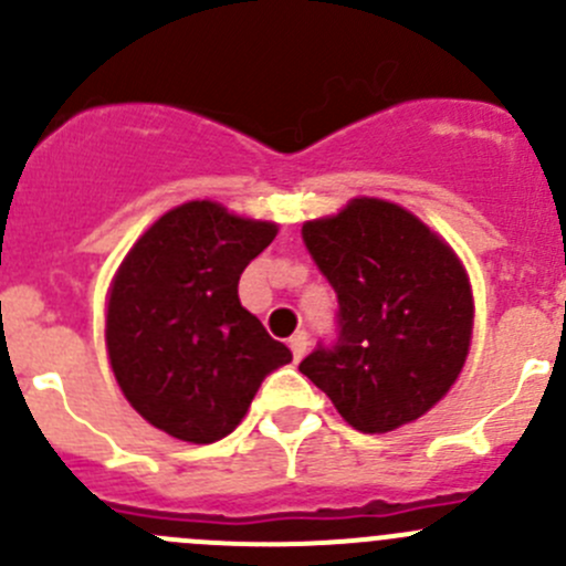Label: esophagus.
Instances as JSON below:
<instances>
[{"label":"esophagus","instance_id":"obj_1","mask_svg":"<svg viewBox=\"0 0 566 566\" xmlns=\"http://www.w3.org/2000/svg\"><path fill=\"white\" fill-rule=\"evenodd\" d=\"M289 346H291V355H294V360H302V355L307 352V333H302L300 329V333L291 335Z\"/></svg>","mask_w":566,"mask_h":566}]
</instances>
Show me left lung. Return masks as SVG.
Returning a JSON list of instances; mask_svg holds the SVG:
<instances>
[{"label":"left lung","instance_id":"8db88e82","mask_svg":"<svg viewBox=\"0 0 566 566\" xmlns=\"http://www.w3.org/2000/svg\"><path fill=\"white\" fill-rule=\"evenodd\" d=\"M302 242L338 296V338L300 371L357 432H394L432 410L471 349L473 294L454 250L379 198L305 222Z\"/></svg>","mask_w":566,"mask_h":566}]
</instances>
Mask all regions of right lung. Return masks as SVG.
<instances>
[{"mask_svg":"<svg viewBox=\"0 0 566 566\" xmlns=\"http://www.w3.org/2000/svg\"><path fill=\"white\" fill-rule=\"evenodd\" d=\"M277 237L275 222L214 200L161 214L123 259L106 302V352L128 405L170 438L214 443L248 416L289 346L239 302L244 266Z\"/></svg>","mask_w":566,"mask_h":566,"instance_id":"right-lung-1","label":"right lung"}]
</instances>
